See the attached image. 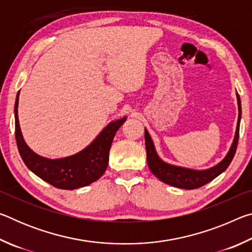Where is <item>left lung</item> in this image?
Segmentation results:
<instances>
[{"instance_id": "left-lung-1", "label": "left lung", "mask_w": 252, "mask_h": 252, "mask_svg": "<svg viewBox=\"0 0 252 252\" xmlns=\"http://www.w3.org/2000/svg\"><path fill=\"white\" fill-rule=\"evenodd\" d=\"M238 101V122L236 127V133H234L233 141L231 143L229 151L225 157L221 160L219 163L213 165L211 168L198 170L190 169L180 165L168 163L161 159L156 150L155 143L152 141V138L149 134L147 129H144V139H146V149H147V161L148 165L150 168L151 172L159 179L160 181L167 183L172 187L181 188V189H197V188L207 185L213 179L220 176L225 169L229 167L234 157V153L237 150L238 139H239V127H240L241 120V101L240 96L237 93Z\"/></svg>"}]
</instances>
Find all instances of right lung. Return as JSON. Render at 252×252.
Returning <instances> with one entry per match:
<instances>
[{
	"instance_id": "1",
	"label": "right lung",
	"mask_w": 252,
	"mask_h": 252,
	"mask_svg": "<svg viewBox=\"0 0 252 252\" xmlns=\"http://www.w3.org/2000/svg\"><path fill=\"white\" fill-rule=\"evenodd\" d=\"M19 95L20 91L14 105L15 139L21 158L34 174L53 187L64 190L87 187L103 176L109 163V151L113 138L126 117L111 121L88 147L75 155L49 159L34 152L24 141L18 116Z\"/></svg>"
}]
</instances>
